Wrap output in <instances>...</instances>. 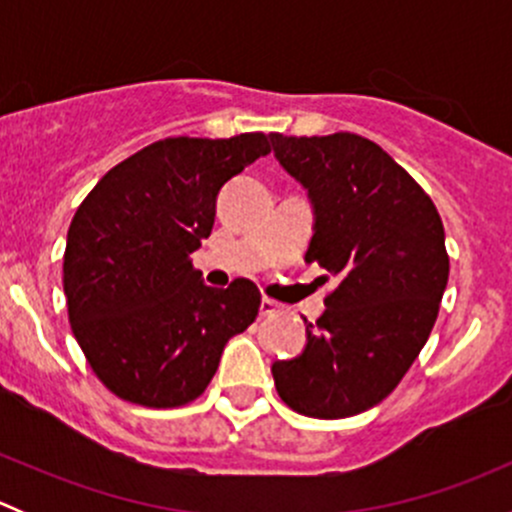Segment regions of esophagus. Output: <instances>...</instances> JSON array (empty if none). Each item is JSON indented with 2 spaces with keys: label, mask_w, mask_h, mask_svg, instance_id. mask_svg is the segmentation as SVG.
<instances>
[{
  "label": "esophagus",
  "mask_w": 512,
  "mask_h": 512,
  "mask_svg": "<svg viewBox=\"0 0 512 512\" xmlns=\"http://www.w3.org/2000/svg\"><path fill=\"white\" fill-rule=\"evenodd\" d=\"M280 304L272 302V299H262L260 302V317H275V314H280Z\"/></svg>",
  "instance_id": "34e87169"
}]
</instances>
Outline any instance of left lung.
<instances>
[{
  "instance_id": "8db88e82",
  "label": "left lung",
  "mask_w": 512,
  "mask_h": 512,
  "mask_svg": "<svg viewBox=\"0 0 512 512\" xmlns=\"http://www.w3.org/2000/svg\"><path fill=\"white\" fill-rule=\"evenodd\" d=\"M272 146L314 205L304 262L337 280L304 352L272 364L277 394L302 416H356L399 386L436 324L448 282L441 215L369 138L272 133Z\"/></svg>"
}]
</instances>
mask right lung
Segmentation results:
<instances>
[{
  "mask_svg": "<svg viewBox=\"0 0 512 512\" xmlns=\"http://www.w3.org/2000/svg\"><path fill=\"white\" fill-rule=\"evenodd\" d=\"M270 138H163L108 170L76 210L64 252L71 332L118 399L190 404L227 339L255 322L260 289L203 285L190 255L213 230L220 188L267 156Z\"/></svg>",
  "mask_w": 512,
  "mask_h": 512,
  "instance_id": "obj_1",
  "label": "right lung"
}]
</instances>
